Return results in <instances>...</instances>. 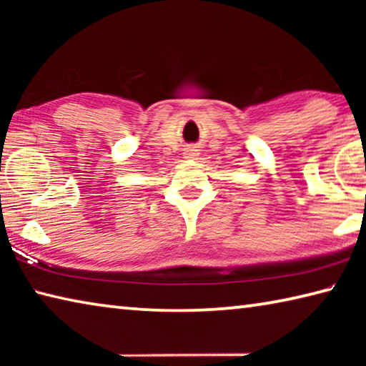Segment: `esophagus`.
I'll return each instance as SVG.
<instances>
[{
	"mask_svg": "<svg viewBox=\"0 0 366 366\" xmlns=\"http://www.w3.org/2000/svg\"><path fill=\"white\" fill-rule=\"evenodd\" d=\"M187 154H189V157H187V158H194V157H195V154H194V153H187Z\"/></svg>",
	"mask_w": 366,
	"mask_h": 366,
	"instance_id": "34e87169",
	"label": "esophagus"
}]
</instances>
